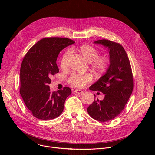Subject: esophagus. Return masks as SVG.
<instances>
[{
	"instance_id": "1",
	"label": "esophagus",
	"mask_w": 155,
	"mask_h": 155,
	"mask_svg": "<svg viewBox=\"0 0 155 155\" xmlns=\"http://www.w3.org/2000/svg\"><path fill=\"white\" fill-rule=\"evenodd\" d=\"M74 92L78 94H83V91H81V90H76L74 91Z\"/></svg>"
}]
</instances>
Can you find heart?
I'll list each match as a JSON object with an SVG mask.
<instances>
[{"mask_svg": "<svg viewBox=\"0 0 155 155\" xmlns=\"http://www.w3.org/2000/svg\"><path fill=\"white\" fill-rule=\"evenodd\" d=\"M71 51H77L80 53L86 61L91 62V67L98 72L104 71L107 67L108 63V58L105 56H98L97 50L91 45L85 44L77 48H72ZM69 56L70 53L69 51L65 52L62 55L60 61V66L62 69L67 68L68 60ZM92 79L93 77L90 74L84 75L74 74L69 78V82L73 86L82 87L86 83L90 82Z\"/></svg>", "mask_w": 155, "mask_h": 155, "instance_id": "heart-1", "label": "heart"}]
</instances>
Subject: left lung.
<instances>
[{"instance_id":"1","label":"left lung","mask_w":155,"mask_h":155,"mask_svg":"<svg viewBox=\"0 0 155 155\" xmlns=\"http://www.w3.org/2000/svg\"><path fill=\"white\" fill-rule=\"evenodd\" d=\"M94 43L107 48L110 65L105 74L89 87L105 97L102 101L94 99L87 111L93 119L105 122L114 119L124 109L133 90V78L129 58L120 44L105 39Z\"/></svg>"}]
</instances>
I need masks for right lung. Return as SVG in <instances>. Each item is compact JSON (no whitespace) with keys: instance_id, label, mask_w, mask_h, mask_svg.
Returning a JSON list of instances; mask_svg holds the SVG:
<instances>
[{"instance_id":"add662e5","label":"right lung","mask_w":155,"mask_h":155,"mask_svg":"<svg viewBox=\"0 0 155 155\" xmlns=\"http://www.w3.org/2000/svg\"><path fill=\"white\" fill-rule=\"evenodd\" d=\"M75 41L68 38H44L28 51L20 69V94L33 116L53 120L64 110L66 98L71 94L69 87L51 92V77L59 72L56 60L60 51Z\"/></svg>"}]
</instances>
